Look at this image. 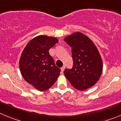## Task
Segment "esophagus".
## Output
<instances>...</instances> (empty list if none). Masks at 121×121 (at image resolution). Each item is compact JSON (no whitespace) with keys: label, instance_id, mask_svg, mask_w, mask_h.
Returning a JSON list of instances; mask_svg holds the SVG:
<instances>
[{"label":"esophagus","instance_id":"1","mask_svg":"<svg viewBox=\"0 0 121 121\" xmlns=\"http://www.w3.org/2000/svg\"><path fill=\"white\" fill-rule=\"evenodd\" d=\"M65 66H63L62 67H61V68H60V69H61L62 72H63V71H64V70H65Z\"/></svg>","mask_w":121,"mask_h":121}]
</instances>
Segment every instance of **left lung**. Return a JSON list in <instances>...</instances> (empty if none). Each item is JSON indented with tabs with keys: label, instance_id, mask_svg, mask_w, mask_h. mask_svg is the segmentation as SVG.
<instances>
[{
	"label": "left lung",
	"instance_id": "1",
	"mask_svg": "<svg viewBox=\"0 0 121 121\" xmlns=\"http://www.w3.org/2000/svg\"><path fill=\"white\" fill-rule=\"evenodd\" d=\"M64 40L71 47L73 66L64 70V75L73 87L85 90L93 86L102 72V61L99 51L89 37L77 32Z\"/></svg>",
	"mask_w": 121,
	"mask_h": 121
}]
</instances>
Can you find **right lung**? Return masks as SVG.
I'll use <instances>...</instances> for the list:
<instances>
[{"instance_id": "1", "label": "right lung", "mask_w": 121, "mask_h": 121, "mask_svg": "<svg viewBox=\"0 0 121 121\" xmlns=\"http://www.w3.org/2000/svg\"><path fill=\"white\" fill-rule=\"evenodd\" d=\"M58 42L55 37L40 36L33 38L23 50L19 67L24 79L39 91L50 88L60 75L49 50Z\"/></svg>"}]
</instances>
